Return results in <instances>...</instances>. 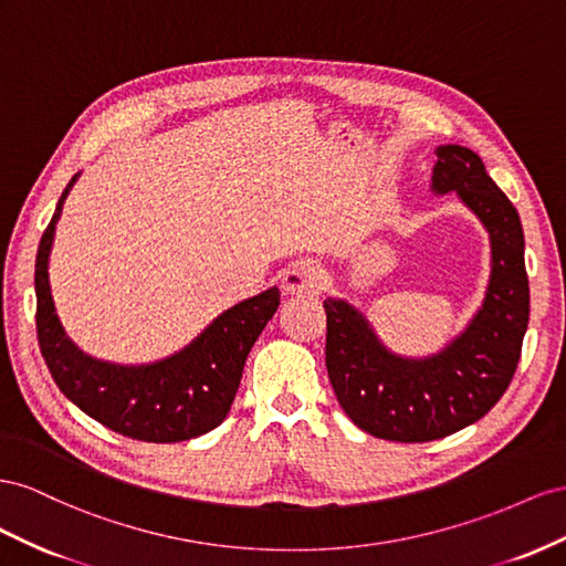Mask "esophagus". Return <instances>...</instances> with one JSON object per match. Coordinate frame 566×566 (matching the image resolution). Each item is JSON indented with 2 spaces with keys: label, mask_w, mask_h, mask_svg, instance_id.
<instances>
[{
  "label": "esophagus",
  "mask_w": 566,
  "mask_h": 566,
  "mask_svg": "<svg viewBox=\"0 0 566 566\" xmlns=\"http://www.w3.org/2000/svg\"><path fill=\"white\" fill-rule=\"evenodd\" d=\"M325 286L327 272L317 261H298L282 277V289L289 296H317Z\"/></svg>",
  "instance_id": "34e87169"
}]
</instances>
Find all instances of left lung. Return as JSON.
I'll return each instance as SVG.
<instances>
[{"label":"left lung","instance_id":"8db88e82","mask_svg":"<svg viewBox=\"0 0 566 566\" xmlns=\"http://www.w3.org/2000/svg\"><path fill=\"white\" fill-rule=\"evenodd\" d=\"M436 197L455 191L489 234L491 274L479 311L436 353L410 358L381 342L346 298H327V373L346 415L386 441L424 443L470 427L510 386L528 325L524 230L483 160L460 144L436 149Z\"/></svg>","mask_w":566,"mask_h":566}]
</instances>
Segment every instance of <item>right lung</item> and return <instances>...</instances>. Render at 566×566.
Here are the masks:
<instances>
[{
    "instance_id": "add662e5",
    "label": "right lung",
    "mask_w": 566,
    "mask_h": 566,
    "mask_svg": "<svg viewBox=\"0 0 566 566\" xmlns=\"http://www.w3.org/2000/svg\"><path fill=\"white\" fill-rule=\"evenodd\" d=\"M77 177L63 189L35 261L38 338L56 386L96 422L137 441L177 443L213 431L232 408L249 350L277 313L280 289L234 303L160 360L123 365L94 358L63 327L50 284L56 222Z\"/></svg>"
}]
</instances>
